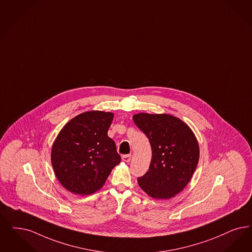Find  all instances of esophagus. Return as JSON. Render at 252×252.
<instances>
[{
  "label": "esophagus",
  "instance_id": "obj_1",
  "mask_svg": "<svg viewBox=\"0 0 252 252\" xmlns=\"http://www.w3.org/2000/svg\"><path fill=\"white\" fill-rule=\"evenodd\" d=\"M122 159H123V161L125 162L130 161L131 155H124V156L122 157Z\"/></svg>",
  "mask_w": 252,
  "mask_h": 252
}]
</instances>
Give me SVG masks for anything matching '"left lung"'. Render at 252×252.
I'll return each mask as SVG.
<instances>
[{
	"label": "left lung",
	"mask_w": 252,
	"mask_h": 252,
	"mask_svg": "<svg viewBox=\"0 0 252 252\" xmlns=\"http://www.w3.org/2000/svg\"><path fill=\"white\" fill-rule=\"evenodd\" d=\"M134 123L149 139L152 159L149 170L138 183L155 199H170L190 181L200 150L191 129L169 114L138 113Z\"/></svg>",
	"instance_id": "1"
}]
</instances>
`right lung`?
<instances>
[{"label":"right lung","instance_id":"1","mask_svg":"<svg viewBox=\"0 0 252 252\" xmlns=\"http://www.w3.org/2000/svg\"><path fill=\"white\" fill-rule=\"evenodd\" d=\"M112 119L111 112L86 111L60 131L52 145L51 164L68 191L88 195L98 190L121 162L115 142L108 136Z\"/></svg>","mask_w":252,"mask_h":252}]
</instances>
